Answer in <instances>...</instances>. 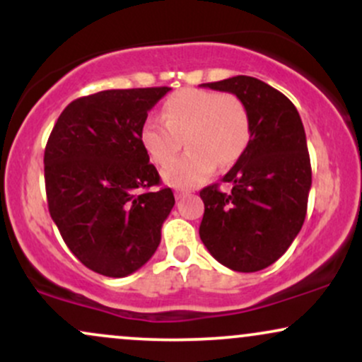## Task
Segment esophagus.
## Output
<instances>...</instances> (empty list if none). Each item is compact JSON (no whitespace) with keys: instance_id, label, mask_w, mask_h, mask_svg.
I'll return each mask as SVG.
<instances>
[{"instance_id":"esophagus-1","label":"esophagus","mask_w":362,"mask_h":362,"mask_svg":"<svg viewBox=\"0 0 362 362\" xmlns=\"http://www.w3.org/2000/svg\"><path fill=\"white\" fill-rule=\"evenodd\" d=\"M182 197H185L184 190H175V199H177V201H180Z\"/></svg>"}]
</instances>
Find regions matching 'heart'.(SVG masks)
Masks as SVG:
<instances>
[{
  "label": "heart",
  "instance_id": "b5f03b06",
  "mask_svg": "<svg viewBox=\"0 0 362 362\" xmlns=\"http://www.w3.org/2000/svg\"><path fill=\"white\" fill-rule=\"evenodd\" d=\"M186 139L189 151L173 159ZM250 139V119L236 95L185 88L163 105V120L148 119L141 143L153 163L166 165L163 180L178 189L202 184L216 167L233 165Z\"/></svg>",
  "mask_w": 362,
  "mask_h": 362
}]
</instances>
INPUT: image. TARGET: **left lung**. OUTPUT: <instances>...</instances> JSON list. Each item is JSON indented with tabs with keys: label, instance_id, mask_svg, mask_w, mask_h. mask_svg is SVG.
I'll return each mask as SVG.
<instances>
[{
	"label": "left lung",
	"instance_id": "1",
	"mask_svg": "<svg viewBox=\"0 0 362 362\" xmlns=\"http://www.w3.org/2000/svg\"><path fill=\"white\" fill-rule=\"evenodd\" d=\"M201 86L233 93L245 103L250 139L223 177L231 189L204 187L202 243L219 264L257 272L284 255L305 223L311 187L306 134L296 107L281 91L252 76Z\"/></svg>",
	"mask_w": 362,
	"mask_h": 362
}]
</instances>
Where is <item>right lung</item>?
<instances>
[{"instance_id":"add662e5","label":"right lung","mask_w":362,"mask_h":362,"mask_svg":"<svg viewBox=\"0 0 362 362\" xmlns=\"http://www.w3.org/2000/svg\"><path fill=\"white\" fill-rule=\"evenodd\" d=\"M172 88L105 90L62 110L44 153L47 206L73 255L126 277L151 259L175 204L141 143L148 112Z\"/></svg>"}]
</instances>
